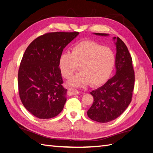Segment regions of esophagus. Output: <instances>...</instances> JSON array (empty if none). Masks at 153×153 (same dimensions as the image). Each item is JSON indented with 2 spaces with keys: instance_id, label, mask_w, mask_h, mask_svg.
I'll list each match as a JSON object with an SVG mask.
<instances>
[{
  "instance_id": "obj_1",
  "label": "esophagus",
  "mask_w": 153,
  "mask_h": 153,
  "mask_svg": "<svg viewBox=\"0 0 153 153\" xmlns=\"http://www.w3.org/2000/svg\"><path fill=\"white\" fill-rule=\"evenodd\" d=\"M68 92V94L70 96L79 94V93H80L79 91H78L77 90H75V89H73V88H69Z\"/></svg>"
}]
</instances>
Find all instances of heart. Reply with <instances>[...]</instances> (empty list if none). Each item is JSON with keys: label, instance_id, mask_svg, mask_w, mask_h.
<instances>
[{"label": "heart", "instance_id": "1", "mask_svg": "<svg viewBox=\"0 0 153 153\" xmlns=\"http://www.w3.org/2000/svg\"><path fill=\"white\" fill-rule=\"evenodd\" d=\"M115 57L108 47L91 40L83 41L72 48L71 52L60 55L59 66L64 78H70L80 66L81 71L69 81L73 86L84 87L91 83L98 86L108 80L115 65Z\"/></svg>", "mask_w": 153, "mask_h": 153}]
</instances>
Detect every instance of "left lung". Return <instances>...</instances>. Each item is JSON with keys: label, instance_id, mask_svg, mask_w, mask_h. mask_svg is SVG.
Instances as JSON below:
<instances>
[{"label": "left lung", "instance_id": "left-lung-1", "mask_svg": "<svg viewBox=\"0 0 153 153\" xmlns=\"http://www.w3.org/2000/svg\"><path fill=\"white\" fill-rule=\"evenodd\" d=\"M94 34L105 36L108 35ZM114 39L116 40V74L103 86L91 92L94 102L88 110L87 115L98 123L113 121L124 112L131 101L135 85V72L131 55L121 39L114 37Z\"/></svg>", "mask_w": 153, "mask_h": 153}]
</instances>
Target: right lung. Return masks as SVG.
I'll use <instances>...</instances> for the list:
<instances>
[{
	"label": "right lung",
	"mask_w": 153,
	"mask_h": 153,
	"mask_svg": "<svg viewBox=\"0 0 153 153\" xmlns=\"http://www.w3.org/2000/svg\"><path fill=\"white\" fill-rule=\"evenodd\" d=\"M78 32H49L28 46L18 70V85L22 104L39 119H50L61 113L67 89L59 66L63 49Z\"/></svg>",
	"instance_id": "1"
}]
</instances>
